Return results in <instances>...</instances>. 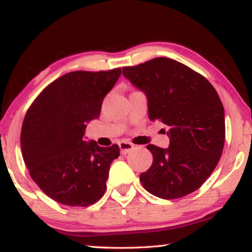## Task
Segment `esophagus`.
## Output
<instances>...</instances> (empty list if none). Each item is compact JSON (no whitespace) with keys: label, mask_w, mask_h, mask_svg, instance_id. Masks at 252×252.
Masks as SVG:
<instances>
[{"label":"esophagus","mask_w":252,"mask_h":252,"mask_svg":"<svg viewBox=\"0 0 252 252\" xmlns=\"http://www.w3.org/2000/svg\"><path fill=\"white\" fill-rule=\"evenodd\" d=\"M119 147H120V151L122 155H126V153L131 152L132 150L134 149V146L130 142H126V141H122L119 143Z\"/></svg>","instance_id":"34e87169"}]
</instances>
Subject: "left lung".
Listing matches in <instances>:
<instances>
[{
	"label": "left lung",
	"instance_id": "8db88e82",
	"mask_svg": "<svg viewBox=\"0 0 252 252\" xmlns=\"http://www.w3.org/2000/svg\"><path fill=\"white\" fill-rule=\"evenodd\" d=\"M122 73L148 100L149 119L169 126V148L149 144L153 162L140 181L161 199L182 198L198 190L222 155L224 110L212 84L168 58H156Z\"/></svg>",
	"mask_w": 252,
	"mask_h": 252
}]
</instances>
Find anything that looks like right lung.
<instances>
[{
  "label": "right lung",
  "instance_id": "obj_1",
  "mask_svg": "<svg viewBox=\"0 0 252 252\" xmlns=\"http://www.w3.org/2000/svg\"><path fill=\"white\" fill-rule=\"evenodd\" d=\"M121 69L74 71L53 81L30 106L21 130L23 160L33 181L51 199L88 207L103 195L118 144L85 141L87 125L97 119L104 96Z\"/></svg>",
  "mask_w": 252,
  "mask_h": 252
}]
</instances>
